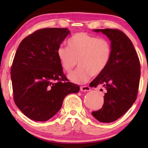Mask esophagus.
<instances>
[{
    "instance_id": "obj_1",
    "label": "esophagus",
    "mask_w": 148,
    "mask_h": 148,
    "mask_svg": "<svg viewBox=\"0 0 148 148\" xmlns=\"http://www.w3.org/2000/svg\"><path fill=\"white\" fill-rule=\"evenodd\" d=\"M80 90L82 92H88L90 90V88L89 86H82L80 88Z\"/></svg>"
}]
</instances>
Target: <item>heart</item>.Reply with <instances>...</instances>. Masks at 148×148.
<instances>
[{"mask_svg":"<svg viewBox=\"0 0 148 148\" xmlns=\"http://www.w3.org/2000/svg\"><path fill=\"white\" fill-rule=\"evenodd\" d=\"M68 48L60 46L56 54L60 65L69 73L77 64L79 66L69 78L76 84H84L92 77L100 75L108 65L112 54V46L106 38H98L84 32L72 36Z\"/></svg>","mask_w":148,"mask_h":148,"instance_id":"heart-1","label":"heart"}]
</instances>
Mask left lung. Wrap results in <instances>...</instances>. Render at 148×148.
<instances>
[{
  "label": "left lung",
  "mask_w": 148,
  "mask_h": 148,
  "mask_svg": "<svg viewBox=\"0 0 148 148\" xmlns=\"http://www.w3.org/2000/svg\"><path fill=\"white\" fill-rule=\"evenodd\" d=\"M93 31L102 32L109 38L112 54L105 69L90 84L92 88L102 85L106 90L102 108L92 114L100 122L111 123L127 112L136 100L140 62L133 43L123 32L115 29Z\"/></svg>",
  "instance_id": "left-lung-1"
}]
</instances>
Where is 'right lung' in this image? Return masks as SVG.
Segmentation results:
<instances>
[{
	"mask_svg": "<svg viewBox=\"0 0 148 148\" xmlns=\"http://www.w3.org/2000/svg\"><path fill=\"white\" fill-rule=\"evenodd\" d=\"M69 33L67 28L38 29L24 38L16 51L11 69L14 101L32 120H49L68 94L79 91V86L66 82L56 54Z\"/></svg>",
	"mask_w": 148,
	"mask_h": 148,
	"instance_id": "1",
	"label": "right lung"
}]
</instances>
